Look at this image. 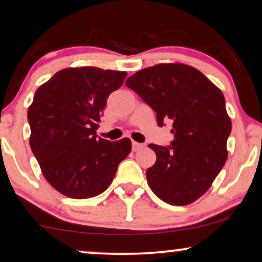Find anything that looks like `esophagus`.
Instances as JSON below:
<instances>
[{"instance_id": "obj_1", "label": "esophagus", "mask_w": 262, "mask_h": 262, "mask_svg": "<svg viewBox=\"0 0 262 262\" xmlns=\"http://www.w3.org/2000/svg\"><path fill=\"white\" fill-rule=\"evenodd\" d=\"M144 147V145L143 144H140V143H137V142H132V151H139V150H142Z\"/></svg>"}]
</instances>
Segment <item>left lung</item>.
Returning a JSON list of instances; mask_svg holds the SVG:
<instances>
[{"label":"left lung","mask_w":262,"mask_h":262,"mask_svg":"<svg viewBox=\"0 0 262 262\" xmlns=\"http://www.w3.org/2000/svg\"><path fill=\"white\" fill-rule=\"evenodd\" d=\"M125 85L156 112L158 126L172 123L171 145H149L157 157L146 170L151 190L171 206L192 203L210 188L228 156L232 122L222 92L183 63L144 68Z\"/></svg>","instance_id":"left-lung-1"}]
</instances>
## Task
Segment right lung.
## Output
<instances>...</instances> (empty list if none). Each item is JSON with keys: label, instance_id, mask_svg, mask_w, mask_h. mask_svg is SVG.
Segmentation results:
<instances>
[{"label": "right lung", "instance_id": "obj_1", "mask_svg": "<svg viewBox=\"0 0 262 262\" xmlns=\"http://www.w3.org/2000/svg\"><path fill=\"white\" fill-rule=\"evenodd\" d=\"M125 78L126 72L65 68L36 90L27 113L30 149L60 194L78 200L101 194L131 152L128 138L110 142L96 132L108 96Z\"/></svg>", "mask_w": 262, "mask_h": 262}]
</instances>
